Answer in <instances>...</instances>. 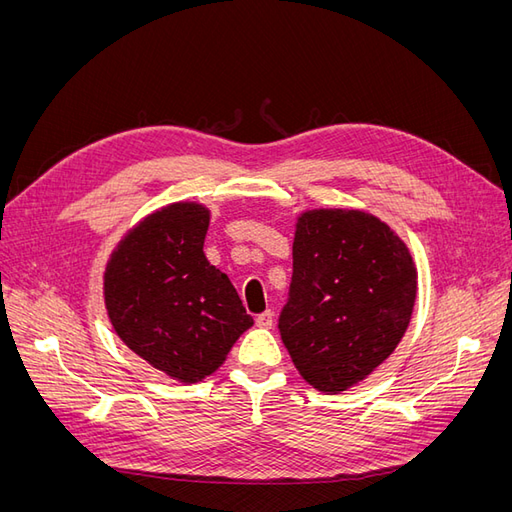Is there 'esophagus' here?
Returning <instances> with one entry per match:
<instances>
[{
  "instance_id": "34e87169",
  "label": "esophagus",
  "mask_w": 512,
  "mask_h": 512,
  "mask_svg": "<svg viewBox=\"0 0 512 512\" xmlns=\"http://www.w3.org/2000/svg\"><path fill=\"white\" fill-rule=\"evenodd\" d=\"M256 327L260 329H271L273 327V312L267 309V312H262L256 316Z\"/></svg>"
}]
</instances>
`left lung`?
Masks as SVG:
<instances>
[{"mask_svg":"<svg viewBox=\"0 0 512 512\" xmlns=\"http://www.w3.org/2000/svg\"><path fill=\"white\" fill-rule=\"evenodd\" d=\"M414 301V260L389 224L359 209L299 215L280 333L316 391H348L389 359Z\"/></svg>","mask_w":512,"mask_h":512,"instance_id":"left-lung-1","label":"left lung"}]
</instances>
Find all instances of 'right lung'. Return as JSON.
I'll list each match as a JSON object with an SVG mask.
<instances>
[{"label":"right lung","instance_id":"obj_1","mask_svg":"<svg viewBox=\"0 0 512 512\" xmlns=\"http://www.w3.org/2000/svg\"><path fill=\"white\" fill-rule=\"evenodd\" d=\"M207 228L205 205H166L126 232L104 271V305L121 342L183 384L222 367L254 324L203 252Z\"/></svg>","mask_w":512,"mask_h":512}]
</instances>
